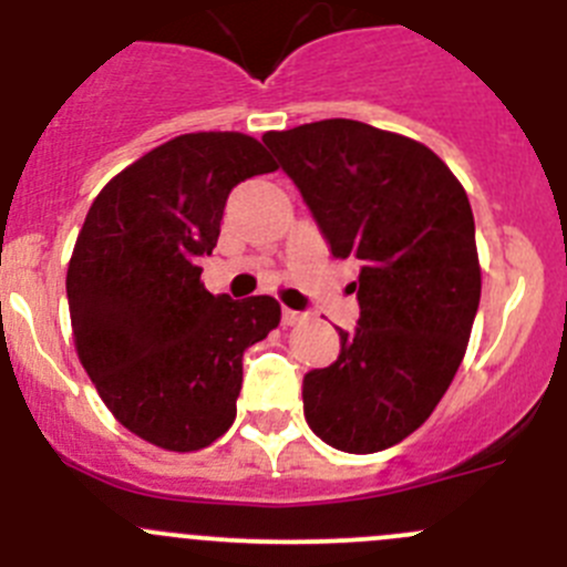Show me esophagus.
<instances>
[{
  "instance_id": "obj_1",
  "label": "esophagus",
  "mask_w": 567,
  "mask_h": 567,
  "mask_svg": "<svg viewBox=\"0 0 567 567\" xmlns=\"http://www.w3.org/2000/svg\"><path fill=\"white\" fill-rule=\"evenodd\" d=\"M301 321H305V313H299V310H288V308L282 310V324L285 327H296V324H301Z\"/></svg>"
}]
</instances>
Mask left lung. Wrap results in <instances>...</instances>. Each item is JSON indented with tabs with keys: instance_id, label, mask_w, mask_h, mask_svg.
<instances>
[{
	"instance_id": "1",
	"label": "left lung",
	"mask_w": 567,
	"mask_h": 567,
	"mask_svg": "<svg viewBox=\"0 0 567 567\" xmlns=\"http://www.w3.org/2000/svg\"><path fill=\"white\" fill-rule=\"evenodd\" d=\"M262 142L332 257L361 259L358 330H338L336 363L305 374V420L336 451H385L433 414L467 352L481 299L467 193L431 147L358 120Z\"/></svg>"
}]
</instances>
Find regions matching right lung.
I'll return each instance as SVG.
<instances>
[{
  "label": "right lung",
  "instance_id": "add662e5",
  "mask_svg": "<svg viewBox=\"0 0 567 567\" xmlns=\"http://www.w3.org/2000/svg\"><path fill=\"white\" fill-rule=\"evenodd\" d=\"M271 171L254 136L198 131L147 151L89 206L66 268L78 358L114 420L162 451L229 431L243 352L282 319L271 296H212L198 266L231 187Z\"/></svg>",
  "mask_w": 567,
  "mask_h": 567
}]
</instances>
